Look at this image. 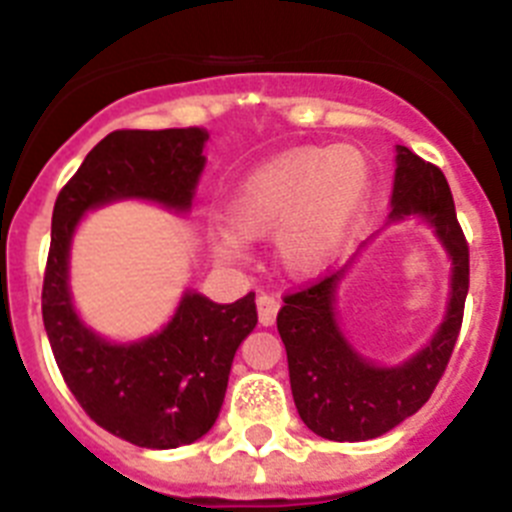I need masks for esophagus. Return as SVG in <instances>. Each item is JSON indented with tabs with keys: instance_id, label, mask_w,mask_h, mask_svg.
Returning <instances> with one entry per match:
<instances>
[{
	"instance_id": "1",
	"label": "esophagus",
	"mask_w": 512,
	"mask_h": 512,
	"mask_svg": "<svg viewBox=\"0 0 512 512\" xmlns=\"http://www.w3.org/2000/svg\"><path fill=\"white\" fill-rule=\"evenodd\" d=\"M256 312H259V323L261 325H271L277 320V312H279V300L271 295H261L256 300Z\"/></svg>"
}]
</instances>
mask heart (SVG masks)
Returning a JSON list of instances; mask_svg holds the SVG:
<instances>
[{"label":"heart","instance_id":"b5f03b06","mask_svg":"<svg viewBox=\"0 0 512 512\" xmlns=\"http://www.w3.org/2000/svg\"><path fill=\"white\" fill-rule=\"evenodd\" d=\"M372 171L354 146H302L269 158L246 176L228 207L233 233H220L215 253L243 259L244 241L274 235L279 264L292 274L323 269L359 220Z\"/></svg>","mask_w":512,"mask_h":512}]
</instances>
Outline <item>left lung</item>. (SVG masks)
Returning <instances> with one entry per match:
<instances>
[{
	"label": "left lung",
	"mask_w": 512,
	"mask_h": 512,
	"mask_svg": "<svg viewBox=\"0 0 512 512\" xmlns=\"http://www.w3.org/2000/svg\"><path fill=\"white\" fill-rule=\"evenodd\" d=\"M405 215L425 217L454 261L446 320L418 356L395 369H379L348 346L333 315L341 271L282 297L277 328L287 348L297 413L312 433L328 441H369L392 431L428 402L454 354L469 292V243L443 171L397 146L392 220Z\"/></svg>",
	"instance_id": "left-lung-1"
}]
</instances>
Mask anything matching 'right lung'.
<instances>
[{
	"instance_id": "1",
	"label": "right lung",
	"mask_w": 512,
	"mask_h": 512,
	"mask_svg": "<svg viewBox=\"0 0 512 512\" xmlns=\"http://www.w3.org/2000/svg\"><path fill=\"white\" fill-rule=\"evenodd\" d=\"M207 138L205 128L115 130L89 151L53 207L43 274V325L53 356L84 413L143 449H176L215 425L235 351L259 320L256 295L217 305L187 292L161 333L112 346L84 328L71 307V233L89 207L120 197L187 210Z\"/></svg>"
}]
</instances>
